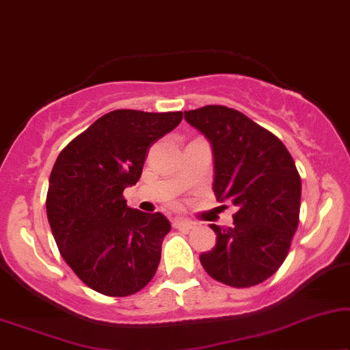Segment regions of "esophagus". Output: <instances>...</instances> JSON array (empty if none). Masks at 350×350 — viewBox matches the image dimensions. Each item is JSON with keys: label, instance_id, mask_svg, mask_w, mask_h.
I'll return each mask as SVG.
<instances>
[{"label": "esophagus", "instance_id": "obj_1", "mask_svg": "<svg viewBox=\"0 0 350 350\" xmlns=\"http://www.w3.org/2000/svg\"><path fill=\"white\" fill-rule=\"evenodd\" d=\"M172 226L178 227V229H180V227H183V229H193L197 224H195L193 221H189V219H185V217H176L174 221H172Z\"/></svg>", "mask_w": 350, "mask_h": 350}]
</instances>
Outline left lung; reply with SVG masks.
<instances>
[{
  "mask_svg": "<svg viewBox=\"0 0 350 350\" xmlns=\"http://www.w3.org/2000/svg\"><path fill=\"white\" fill-rule=\"evenodd\" d=\"M213 148V190L237 208L234 226L211 224L216 246L200 262L214 280L248 288L267 280L286 259L299 222L301 178L280 139L239 110L204 105L184 111Z\"/></svg>",
  "mask_w": 350,
  "mask_h": 350,
  "instance_id": "1",
  "label": "left lung"
}]
</instances>
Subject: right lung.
<instances>
[{"label": "right lung", "mask_w": 350, "mask_h": 350, "mask_svg": "<svg viewBox=\"0 0 350 350\" xmlns=\"http://www.w3.org/2000/svg\"><path fill=\"white\" fill-rule=\"evenodd\" d=\"M183 111L113 110L59 153L46 213L57 248L78 278L107 296H129L155 275L171 224L123 198L142 174L148 147L171 133Z\"/></svg>", "instance_id": "right-lung-1"}]
</instances>
